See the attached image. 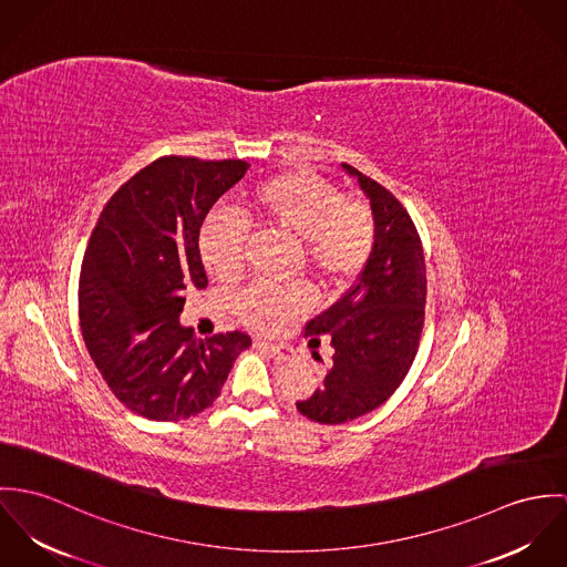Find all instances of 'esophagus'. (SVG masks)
Returning <instances> with one entry per match:
<instances>
[{"label": "esophagus", "mask_w": 567, "mask_h": 567, "mask_svg": "<svg viewBox=\"0 0 567 567\" xmlns=\"http://www.w3.org/2000/svg\"><path fill=\"white\" fill-rule=\"evenodd\" d=\"M256 348L265 350L269 357H274L276 361H289L293 359V348L285 346V343H271V341H256Z\"/></svg>", "instance_id": "1"}]
</instances>
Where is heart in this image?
Segmentation results:
<instances>
[{"label":"heart","instance_id":"heart-1","mask_svg":"<svg viewBox=\"0 0 567 567\" xmlns=\"http://www.w3.org/2000/svg\"><path fill=\"white\" fill-rule=\"evenodd\" d=\"M246 221L302 241L309 274L321 287H341L368 262L374 219L365 204L346 199L311 174H282L256 185L239 208ZM246 230L237 219L210 217L199 233L206 269L230 278L244 267ZM307 307L302 287L258 282L237 298V313L258 330H276Z\"/></svg>","mask_w":567,"mask_h":567}]
</instances>
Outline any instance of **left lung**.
I'll list each match as a JSON object with an SVG mask.
<instances>
[{
	"instance_id": "1",
	"label": "left lung",
	"mask_w": 567,
	"mask_h": 567,
	"mask_svg": "<svg viewBox=\"0 0 567 567\" xmlns=\"http://www.w3.org/2000/svg\"><path fill=\"white\" fill-rule=\"evenodd\" d=\"M341 169L370 199L374 246L357 282L307 326V337L328 334L334 350L321 384L296 402L319 424L352 422L389 400L415 359L426 309V262L409 213L377 181L348 163Z\"/></svg>"
}]
</instances>
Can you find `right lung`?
Masks as SVG:
<instances>
[{
    "label": "right lung",
    "mask_w": 567,
    "mask_h": 567,
    "mask_svg": "<svg viewBox=\"0 0 567 567\" xmlns=\"http://www.w3.org/2000/svg\"><path fill=\"white\" fill-rule=\"evenodd\" d=\"M248 167L158 158L111 197L91 235L78 291L82 337L111 391L141 417L202 413L252 346L239 330L202 341L181 323L185 291L208 285L199 228Z\"/></svg>",
    "instance_id": "obj_1"
}]
</instances>
